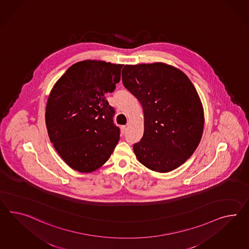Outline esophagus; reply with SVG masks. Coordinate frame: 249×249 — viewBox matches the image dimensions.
<instances>
[{"label": "esophagus", "mask_w": 249, "mask_h": 249, "mask_svg": "<svg viewBox=\"0 0 249 249\" xmlns=\"http://www.w3.org/2000/svg\"><path fill=\"white\" fill-rule=\"evenodd\" d=\"M126 130H127V127H126V125H122V126H121L122 134H124V133H126Z\"/></svg>", "instance_id": "34e87169"}]
</instances>
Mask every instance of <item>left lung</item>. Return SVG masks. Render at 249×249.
Wrapping results in <instances>:
<instances>
[{
    "instance_id": "8db88e82",
    "label": "left lung",
    "mask_w": 249,
    "mask_h": 249,
    "mask_svg": "<svg viewBox=\"0 0 249 249\" xmlns=\"http://www.w3.org/2000/svg\"><path fill=\"white\" fill-rule=\"evenodd\" d=\"M122 81L143 110V135L133 147L138 160L157 172L183 164L197 149L204 127L203 107L192 81L162 62L125 65Z\"/></svg>"
}]
</instances>
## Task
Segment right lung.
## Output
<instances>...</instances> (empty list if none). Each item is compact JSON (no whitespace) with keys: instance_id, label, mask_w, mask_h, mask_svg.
Returning <instances> with one entry per match:
<instances>
[{"instance_id":"right-lung-1","label":"right lung","mask_w":249,"mask_h":249,"mask_svg":"<svg viewBox=\"0 0 249 249\" xmlns=\"http://www.w3.org/2000/svg\"><path fill=\"white\" fill-rule=\"evenodd\" d=\"M123 65L83 60L72 65L51 89L45 120L50 140L73 170L94 172L120 138L115 109L106 99L120 81Z\"/></svg>"}]
</instances>
